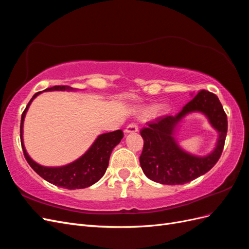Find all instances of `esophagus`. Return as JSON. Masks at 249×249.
<instances>
[{
	"instance_id": "esophagus-1",
	"label": "esophagus",
	"mask_w": 249,
	"mask_h": 249,
	"mask_svg": "<svg viewBox=\"0 0 249 249\" xmlns=\"http://www.w3.org/2000/svg\"><path fill=\"white\" fill-rule=\"evenodd\" d=\"M124 132L126 134L127 133H136V132H138V125L136 124H130L129 125L125 127Z\"/></svg>"
}]
</instances>
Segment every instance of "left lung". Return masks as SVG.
I'll list each match as a JSON object with an SVG mask.
<instances>
[{"label": "left lung", "mask_w": 249, "mask_h": 249, "mask_svg": "<svg viewBox=\"0 0 249 249\" xmlns=\"http://www.w3.org/2000/svg\"><path fill=\"white\" fill-rule=\"evenodd\" d=\"M201 111L220 133L217 146L207 157L185 153L172 137L176 124L190 111ZM228 133V117L217 95L200 90L177 115H165L148 122L140 131L143 149L139 161L144 175L164 185H183L205 175L219 160Z\"/></svg>", "instance_id": "left-lung-1"}]
</instances>
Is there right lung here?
Here are the masks:
<instances>
[{
    "mask_svg": "<svg viewBox=\"0 0 249 249\" xmlns=\"http://www.w3.org/2000/svg\"><path fill=\"white\" fill-rule=\"evenodd\" d=\"M50 90H72L71 86L60 85L47 88L46 91ZM41 91L33 95L27 105L26 109L21 114L20 120V143L22 152L30 166L42 178L48 180L49 183L56 185L58 187L65 188V189H83L96 183L106 172L109 164V159L113 148H114L120 140L124 137L122 130L102 134L95 140L92 146L88 149V152L82 156L80 159L62 167H43L41 165L35 163L30 158L26 152L24 143H22V124L26 112L30 106V104L38 95Z\"/></svg>",
    "mask_w": 249,
    "mask_h": 249,
    "instance_id": "right-lung-1",
    "label": "right lung"
}]
</instances>
